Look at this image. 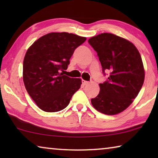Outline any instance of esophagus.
I'll return each mask as SVG.
<instances>
[{"instance_id": "obj_1", "label": "esophagus", "mask_w": 158, "mask_h": 158, "mask_svg": "<svg viewBox=\"0 0 158 158\" xmlns=\"http://www.w3.org/2000/svg\"><path fill=\"white\" fill-rule=\"evenodd\" d=\"M82 84H83V85H88V84H89V81H85V80L82 79Z\"/></svg>"}]
</instances>
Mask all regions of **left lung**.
Here are the masks:
<instances>
[{"label":"left lung","mask_w":158,"mask_h":158,"mask_svg":"<svg viewBox=\"0 0 158 158\" xmlns=\"http://www.w3.org/2000/svg\"><path fill=\"white\" fill-rule=\"evenodd\" d=\"M97 52L102 73L109 72L107 81L100 84V93L91 103L106 115H115L127 109L142 87L143 65L139 52L132 42L111 33H102L89 40Z\"/></svg>","instance_id":"1"}]
</instances>
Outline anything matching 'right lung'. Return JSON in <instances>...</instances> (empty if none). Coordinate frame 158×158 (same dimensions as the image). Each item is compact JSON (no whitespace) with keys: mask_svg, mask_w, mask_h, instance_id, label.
<instances>
[{"mask_svg":"<svg viewBox=\"0 0 158 158\" xmlns=\"http://www.w3.org/2000/svg\"><path fill=\"white\" fill-rule=\"evenodd\" d=\"M86 38L73 33H51L41 37L29 47L23 63V80L29 95L46 112L63 110L81 80L63 75L69 59Z\"/></svg>","mask_w":158,"mask_h":158,"instance_id":"right-lung-1","label":"right lung"}]
</instances>
